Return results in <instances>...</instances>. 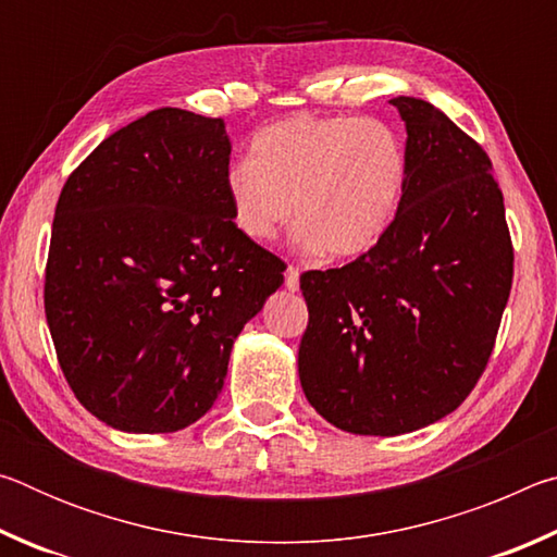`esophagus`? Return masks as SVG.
I'll return each instance as SVG.
<instances>
[{
  "mask_svg": "<svg viewBox=\"0 0 557 557\" xmlns=\"http://www.w3.org/2000/svg\"><path fill=\"white\" fill-rule=\"evenodd\" d=\"M285 287H287L289 292H295V289L299 287V268L289 265V268L285 270Z\"/></svg>",
  "mask_w": 557,
  "mask_h": 557,
  "instance_id": "obj_1",
  "label": "esophagus"
}]
</instances>
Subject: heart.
<instances>
[{"instance_id": "obj_1", "label": "heart", "mask_w": 557, "mask_h": 557, "mask_svg": "<svg viewBox=\"0 0 557 557\" xmlns=\"http://www.w3.org/2000/svg\"><path fill=\"white\" fill-rule=\"evenodd\" d=\"M410 184L400 132L375 117L292 115L262 127L225 172L231 219L265 243L297 215L295 243L358 258L381 243Z\"/></svg>"}]
</instances>
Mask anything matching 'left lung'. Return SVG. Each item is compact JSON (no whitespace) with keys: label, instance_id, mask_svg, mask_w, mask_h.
<instances>
[{"label":"left lung","instance_id":"8db88e82","mask_svg":"<svg viewBox=\"0 0 557 557\" xmlns=\"http://www.w3.org/2000/svg\"><path fill=\"white\" fill-rule=\"evenodd\" d=\"M391 102L410 157L398 215L354 262L299 277L307 400L338 430L379 437L432 425L465 403L513 282L504 194L484 147L425 100Z\"/></svg>","mask_w":557,"mask_h":557}]
</instances>
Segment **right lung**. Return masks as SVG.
Here are the masks:
<instances>
[{
	"label": "right lung",
	"mask_w": 557,
	"mask_h": 557,
	"mask_svg": "<svg viewBox=\"0 0 557 557\" xmlns=\"http://www.w3.org/2000/svg\"><path fill=\"white\" fill-rule=\"evenodd\" d=\"M221 117L159 108L112 132L55 203L44 309L83 408L125 432L211 410L285 262L235 228Z\"/></svg>",
	"instance_id": "1"
}]
</instances>
